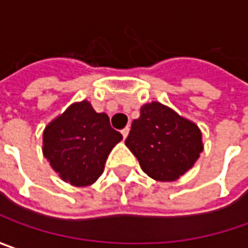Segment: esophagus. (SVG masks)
Instances as JSON below:
<instances>
[{"instance_id": "1", "label": "esophagus", "mask_w": 248, "mask_h": 248, "mask_svg": "<svg viewBox=\"0 0 248 248\" xmlns=\"http://www.w3.org/2000/svg\"><path fill=\"white\" fill-rule=\"evenodd\" d=\"M129 130H130L129 127H124V130L121 132V133H122V136H124V139H126V137H127V135H129Z\"/></svg>"}]
</instances>
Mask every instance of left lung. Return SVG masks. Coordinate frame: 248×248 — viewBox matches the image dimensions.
I'll use <instances>...</instances> for the list:
<instances>
[{
	"mask_svg": "<svg viewBox=\"0 0 248 248\" xmlns=\"http://www.w3.org/2000/svg\"><path fill=\"white\" fill-rule=\"evenodd\" d=\"M150 178L173 182L202 151L199 126L161 103L144 104L124 141Z\"/></svg>",
	"mask_w": 248,
	"mask_h": 248,
	"instance_id": "1",
	"label": "left lung"
}]
</instances>
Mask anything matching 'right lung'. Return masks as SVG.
<instances>
[{"label":"right lung","instance_id":"right-lung-1","mask_svg":"<svg viewBox=\"0 0 248 248\" xmlns=\"http://www.w3.org/2000/svg\"><path fill=\"white\" fill-rule=\"evenodd\" d=\"M122 140L107 113H97L89 101L70 105L47 124L43 133V154L62 180L89 186L103 175L111 150Z\"/></svg>","mask_w":248,"mask_h":248}]
</instances>
